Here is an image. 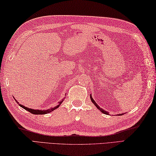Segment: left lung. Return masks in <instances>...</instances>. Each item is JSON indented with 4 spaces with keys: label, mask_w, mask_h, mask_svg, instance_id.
<instances>
[{
    "label": "left lung",
    "mask_w": 156,
    "mask_h": 156,
    "mask_svg": "<svg viewBox=\"0 0 156 156\" xmlns=\"http://www.w3.org/2000/svg\"><path fill=\"white\" fill-rule=\"evenodd\" d=\"M90 99H91V101H92V102H93V103H94V105L96 106V107H97L98 108V110H100L101 112H103V113L104 114H106V115H108V112H107V111H105L104 110V109H102L101 107H99V106L97 104V103H96V102L93 100V99H92V96L90 95ZM122 115H124V114H122ZM120 115H122L121 114H120Z\"/></svg>",
    "instance_id": "obj_1"
}]
</instances>
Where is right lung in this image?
Here are the masks:
<instances>
[{
	"label": "right lung",
	"mask_w": 156,
	"mask_h": 156,
	"mask_svg": "<svg viewBox=\"0 0 156 156\" xmlns=\"http://www.w3.org/2000/svg\"><path fill=\"white\" fill-rule=\"evenodd\" d=\"M16 102H17V104H19V102H17L16 101ZM62 102H63V100L59 102V105L57 106V107H55L54 108H49V109H48V110H44V111H43V110H34V109L29 108L27 107H25V106H23L22 105H20V104H19V106H20V107H21L22 108H24V109H25V110H27L29 112H30L31 113H32V114H34V115H44V114L49 113V112L53 111L54 110H55V108H57L58 107H59V105L62 104Z\"/></svg>",
	"instance_id": "right-lung-1"
}]
</instances>
